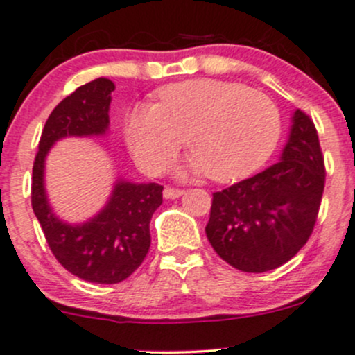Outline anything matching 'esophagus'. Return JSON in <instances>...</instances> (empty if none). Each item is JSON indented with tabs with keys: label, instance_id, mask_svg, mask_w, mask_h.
<instances>
[{
	"label": "esophagus",
	"instance_id": "obj_1",
	"mask_svg": "<svg viewBox=\"0 0 355 355\" xmlns=\"http://www.w3.org/2000/svg\"><path fill=\"white\" fill-rule=\"evenodd\" d=\"M182 194H184V191H182V189L170 187V185H168V187H164V191H163V196L166 199H177V198H180Z\"/></svg>",
	"mask_w": 355,
	"mask_h": 355
}]
</instances>
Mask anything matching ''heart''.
I'll return each mask as SVG.
<instances>
[{"label": "heart", "instance_id": "b5f03b06", "mask_svg": "<svg viewBox=\"0 0 355 355\" xmlns=\"http://www.w3.org/2000/svg\"><path fill=\"white\" fill-rule=\"evenodd\" d=\"M157 96V105H135L125 120L132 155L148 171L163 170L187 141L192 173L234 182L259 170L280 141L277 105L244 84L192 78Z\"/></svg>", "mask_w": 355, "mask_h": 355}]
</instances>
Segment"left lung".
<instances>
[{
  "mask_svg": "<svg viewBox=\"0 0 355 355\" xmlns=\"http://www.w3.org/2000/svg\"><path fill=\"white\" fill-rule=\"evenodd\" d=\"M324 157L309 114L297 110L282 159L213 194L206 235L245 273L275 270L309 241L324 191Z\"/></svg>",
  "mask_w": 355,
  "mask_h": 355,
  "instance_id": "left-lung-1",
  "label": "left lung"
}]
</instances>
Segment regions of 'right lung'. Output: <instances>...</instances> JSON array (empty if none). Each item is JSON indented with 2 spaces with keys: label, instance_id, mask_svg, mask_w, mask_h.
<instances>
[{
  "label": "right lung",
  "instance_id": "right-lung-1",
  "mask_svg": "<svg viewBox=\"0 0 355 355\" xmlns=\"http://www.w3.org/2000/svg\"><path fill=\"white\" fill-rule=\"evenodd\" d=\"M114 84L96 78L75 89L51 111L32 166V209L58 263L91 284H120L142 264L151 245L153 213L163 202V185L118 182L105 209L84 225L58 220L44 192V157L67 135L105 134Z\"/></svg>",
  "mask_w": 355,
  "mask_h": 355
}]
</instances>
